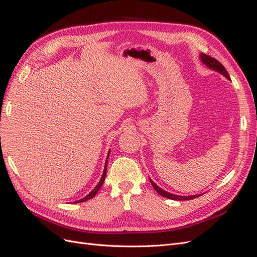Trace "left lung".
I'll return each instance as SVG.
<instances>
[{
  "label": "left lung",
  "mask_w": 257,
  "mask_h": 257,
  "mask_svg": "<svg viewBox=\"0 0 257 257\" xmlns=\"http://www.w3.org/2000/svg\"><path fill=\"white\" fill-rule=\"evenodd\" d=\"M200 59H201V61H203V63H205L208 67L212 68V69H214V71H217L219 73H221L223 76L226 77L227 79H230V77H229L226 69H225V67L216 59L211 58L210 56H207V54H205V53H200ZM150 181H151V184H152V186L154 188V190L157 191L160 194V195H162L163 197L169 198V199H174V200H190V199L196 198V197L201 195V194H200V195H192V196H178V195H174V194H170V193H168V192H166L164 190H162L161 188H159V186L155 184L151 180V179H150Z\"/></svg>",
  "instance_id": "8db88e82"
}]
</instances>
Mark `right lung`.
Here are the masks:
<instances>
[{
  "label": "right lung",
  "mask_w": 257,
  "mask_h": 257,
  "mask_svg": "<svg viewBox=\"0 0 257 257\" xmlns=\"http://www.w3.org/2000/svg\"><path fill=\"white\" fill-rule=\"evenodd\" d=\"M108 158V157H107ZM106 172H107V161H106V163H105V168H104V173H103V176H102V178H100V180H99V182L97 183V185L95 186L94 189L92 190V192L89 194V195H87L85 197H83L82 199H79L78 201H75V203H82V201H84V200H88V199H91V198H93L95 196V194L98 192V190L102 188V185H103V183H104V181H105V177H106Z\"/></svg>",
  "instance_id": "obj_1"
}]
</instances>
